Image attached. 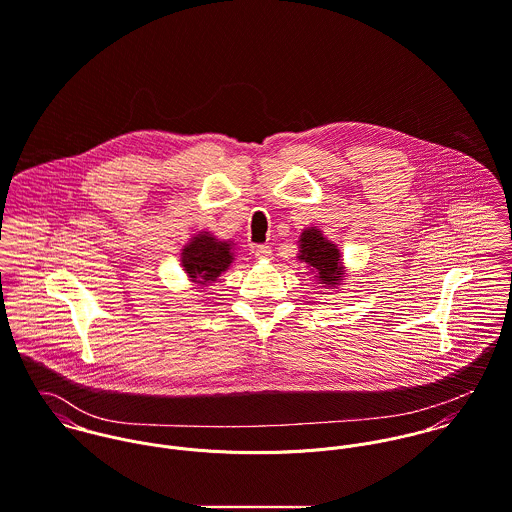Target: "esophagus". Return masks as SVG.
Here are the masks:
<instances>
[{"label": "esophagus", "instance_id": "34e87169", "mask_svg": "<svg viewBox=\"0 0 512 512\" xmlns=\"http://www.w3.org/2000/svg\"><path fill=\"white\" fill-rule=\"evenodd\" d=\"M253 253H255L257 259H269L273 251H271L269 245H257V247H253Z\"/></svg>", "mask_w": 512, "mask_h": 512}]
</instances>
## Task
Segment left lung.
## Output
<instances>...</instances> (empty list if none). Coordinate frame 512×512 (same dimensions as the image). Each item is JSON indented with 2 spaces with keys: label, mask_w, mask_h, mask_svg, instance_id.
I'll list each match as a JSON object with an SVG mask.
<instances>
[{
  "label": "left lung",
  "mask_w": 512,
  "mask_h": 512,
  "mask_svg": "<svg viewBox=\"0 0 512 512\" xmlns=\"http://www.w3.org/2000/svg\"><path fill=\"white\" fill-rule=\"evenodd\" d=\"M308 267L318 271V279L326 285H338L342 273L340 253L334 243L326 241L318 229H307L301 235V255Z\"/></svg>",
  "instance_id": "8db88e82"
}]
</instances>
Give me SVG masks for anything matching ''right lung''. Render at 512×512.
Listing matches in <instances>:
<instances>
[{
    "label": "right lung",
    "instance_id": "obj_1",
    "mask_svg": "<svg viewBox=\"0 0 512 512\" xmlns=\"http://www.w3.org/2000/svg\"><path fill=\"white\" fill-rule=\"evenodd\" d=\"M233 261L231 245L217 241L209 233H200L182 251V265L194 283L202 287L215 281Z\"/></svg>",
    "mask_w": 512,
    "mask_h": 512
}]
</instances>
